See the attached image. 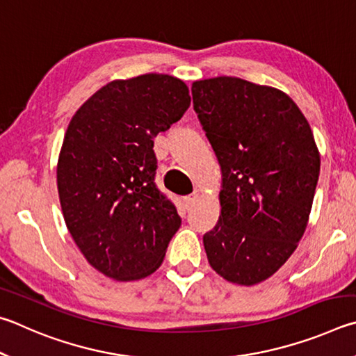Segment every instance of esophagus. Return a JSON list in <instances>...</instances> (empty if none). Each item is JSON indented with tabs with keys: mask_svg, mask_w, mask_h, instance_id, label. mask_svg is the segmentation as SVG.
I'll use <instances>...</instances> for the list:
<instances>
[{
	"mask_svg": "<svg viewBox=\"0 0 356 356\" xmlns=\"http://www.w3.org/2000/svg\"><path fill=\"white\" fill-rule=\"evenodd\" d=\"M184 200H186V204H188V207H194L195 202L198 200V194H197V192H192V194L186 197Z\"/></svg>",
	"mask_w": 356,
	"mask_h": 356,
	"instance_id": "34e87169",
	"label": "esophagus"
}]
</instances>
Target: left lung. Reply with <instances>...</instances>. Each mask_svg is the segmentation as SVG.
<instances>
[{
    "instance_id": "8db88e82",
    "label": "left lung",
    "mask_w": 356,
    "mask_h": 356,
    "mask_svg": "<svg viewBox=\"0 0 356 356\" xmlns=\"http://www.w3.org/2000/svg\"><path fill=\"white\" fill-rule=\"evenodd\" d=\"M194 111L222 168L220 217L203 236L228 282H264L297 248L321 172L313 131L284 92L219 76L192 84Z\"/></svg>"
}]
</instances>
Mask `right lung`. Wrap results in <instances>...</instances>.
<instances>
[{
  "label": "right lung",
  "mask_w": 356,
  "mask_h": 356,
  "mask_svg": "<svg viewBox=\"0 0 356 356\" xmlns=\"http://www.w3.org/2000/svg\"><path fill=\"white\" fill-rule=\"evenodd\" d=\"M189 104L181 79L148 73L106 84L68 123L58 161L62 214L81 253L106 277H148L181 227L156 188L153 139Z\"/></svg>",
  "instance_id": "right-lung-1"
}]
</instances>
